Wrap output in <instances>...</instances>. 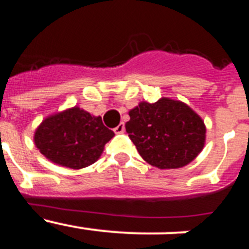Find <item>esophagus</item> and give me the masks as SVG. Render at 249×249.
<instances>
[{"label": "esophagus", "mask_w": 249, "mask_h": 249, "mask_svg": "<svg viewBox=\"0 0 249 249\" xmlns=\"http://www.w3.org/2000/svg\"><path fill=\"white\" fill-rule=\"evenodd\" d=\"M124 132V124L123 123H120L116 128H114V133L116 135H120V133H123Z\"/></svg>", "instance_id": "1"}]
</instances>
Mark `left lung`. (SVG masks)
Listing matches in <instances>:
<instances>
[{"mask_svg": "<svg viewBox=\"0 0 249 249\" xmlns=\"http://www.w3.org/2000/svg\"><path fill=\"white\" fill-rule=\"evenodd\" d=\"M128 114L126 132L151 166L181 168L203 149L204 122L181 101L163 97L155 103L140 102Z\"/></svg>", "mask_w": 249, "mask_h": 249, "instance_id": "left-lung-1", "label": "left lung"}]
</instances>
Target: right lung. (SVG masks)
I'll list each match as a JSON object with an SVG mask.
<instances>
[{"label": "right lung", "instance_id": "add662e5", "mask_svg": "<svg viewBox=\"0 0 249 249\" xmlns=\"http://www.w3.org/2000/svg\"><path fill=\"white\" fill-rule=\"evenodd\" d=\"M114 136L102 118L72 107L48 116L35 132V144L53 163L80 169L91 166Z\"/></svg>", "mask_w": 249, "mask_h": 249}]
</instances>
